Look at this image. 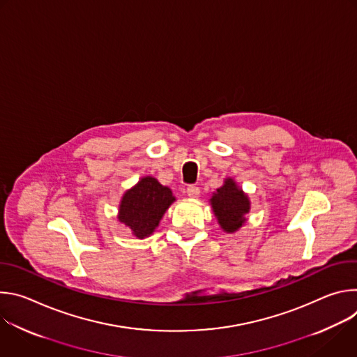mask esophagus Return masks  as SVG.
I'll return each instance as SVG.
<instances>
[{
	"mask_svg": "<svg viewBox=\"0 0 357 357\" xmlns=\"http://www.w3.org/2000/svg\"><path fill=\"white\" fill-rule=\"evenodd\" d=\"M186 193H188L189 197H197L199 193H200V189L197 186H195V185H190V186L186 188Z\"/></svg>",
	"mask_w": 357,
	"mask_h": 357,
	"instance_id": "34e87169",
	"label": "esophagus"
}]
</instances>
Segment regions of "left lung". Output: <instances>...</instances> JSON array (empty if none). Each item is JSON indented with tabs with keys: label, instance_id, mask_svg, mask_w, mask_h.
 Returning <instances> with one entry per match:
<instances>
[{
	"label": "left lung",
	"instance_id": "1",
	"mask_svg": "<svg viewBox=\"0 0 357 357\" xmlns=\"http://www.w3.org/2000/svg\"><path fill=\"white\" fill-rule=\"evenodd\" d=\"M213 213L226 233L237 231L245 223V215L250 212L248 196L237 186L234 179L226 178L211 197Z\"/></svg>",
	"mask_w": 357,
	"mask_h": 357
}]
</instances>
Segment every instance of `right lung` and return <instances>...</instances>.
Wrapping results in <instances>:
<instances>
[{"mask_svg":"<svg viewBox=\"0 0 357 357\" xmlns=\"http://www.w3.org/2000/svg\"><path fill=\"white\" fill-rule=\"evenodd\" d=\"M174 202L175 196L168 186L161 185L155 178L144 176L123 195L117 218L132 236L145 238L155 231Z\"/></svg>","mask_w":357,"mask_h":357,"instance_id":"add662e5","label":"right lung"}]
</instances>
